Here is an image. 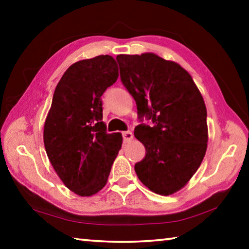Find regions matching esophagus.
<instances>
[{"mask_svg":"<svg viewBox=\"0 0 249 249\" xmlns=\"http://www.w3.org/2000/svg\"><path fill=\"white\" fill-rule=\"evenodd\" d=\"M133 133L129 132V130H127V132H123V138H124V142H129L130 141L133 140Z\"/></svg>","mask_w":249,"mask_h":249,"instance_id":"1","label":"esophagus"}]
</instances>
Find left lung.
<instances>
[{
	"label": "left lung",
	"mask_w": 249,
	"mask_h": 249,
	"mask_svg": "<svg viewBox=\"0 0 249 249\" xmlns=\"http://www.w3.org/2000/svg\"><path fill=\"white\" fill-rule=\"evenodd\" d=\"M116 60L138 116L154 123L153 127H135V137L146 148L135 171L150 191L174 195L189 182L204 158L209 140L204 100L190 73L175 61L153 53L119 54Z\"/></svg>",
	"instance_id": "1"
}]
</instances>
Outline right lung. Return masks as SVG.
<instances>
[{
	"label": "right lung",
	"mask_w": 249,
	"mask_h": 249,
	"mask_svg": "<svg viewBox=\"0 0 249 249\" xmlns=\"http://www.w3.org/2000/svg\"><path fill=\"white\" fill-rule=\"evenodd\" d=\"M119 78L115 59L101 54L71 65L58 82L44 126L45 149L67 188L80 196L102 190L122 147L107 133L101 96Z\"/></svg>",
	"instance_id": "add662e5"
}]
</instances>
